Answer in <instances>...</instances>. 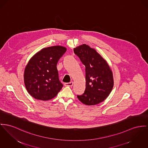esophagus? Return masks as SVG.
I'll use <instances>...</instances> for the list:
<instances>
[{"label": "esophagus", "mask_w": 148, "mask_h": 148, "mask_svg": "<svg viewBox=\"0 0 148 148\" xmlns=\"http://www.w3.org/2000/svg\"><path fill=\"white\" fill-rule=\"evenodd\" d=\"M73 82H68V83H64V86H73Z\"/></svg>", "instance_id": "34e87169"}]
</instances>
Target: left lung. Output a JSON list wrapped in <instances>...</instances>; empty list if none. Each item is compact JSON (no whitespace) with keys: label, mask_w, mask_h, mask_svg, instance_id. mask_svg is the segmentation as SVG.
Listing matches in <instances>:
<instances>
[{"label":"left lung","mask_w":148,"mask_h":148,"mask_svg":"<svg viewBox=\"0 0 148 148\" xmlns=\"http://www.w3.org/2000/svg\"><path fill=\"white\" fill-rule=\"evenodd\" d=\"M73 51L85 66L86 73L85 90L82 95H77V98L88 106L98 104L108 97L113 89L112 71L106 60L89 45H79Z\"/></svg>","instance_id":"obj_1"}]
</instances>
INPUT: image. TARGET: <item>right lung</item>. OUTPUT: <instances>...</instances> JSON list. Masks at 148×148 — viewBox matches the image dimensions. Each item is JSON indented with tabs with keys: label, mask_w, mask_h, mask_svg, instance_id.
<instances>
[{
	"label": "right lung",
	"mask_w": 148,
	"mask_h": 148,
	"mask_svg": "<svg viewBox=\"0 0 148 148\" xmlns=\"http://www.w3.org/2000/svg\"><path fill=\"white\" fill-rule=\"evenodd\" d=\"M67 49L61 46L44 48L28 62L24 73L27 91L34 98L48 100L57 96L63 86L60 82L57 64Z\"/></svg>",
	"instance_id": "add662e5"
}]
</instances>
